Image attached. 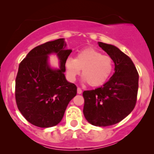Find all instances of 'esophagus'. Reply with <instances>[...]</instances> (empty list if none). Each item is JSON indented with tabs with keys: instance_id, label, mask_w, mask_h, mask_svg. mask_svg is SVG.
I'll return each mask as SVG.
<instances>
[{
	"instance_id": "esophagus-1",
	"label": "esophagus",
	"mask_w": 154,
	"mask_h": 154,
	"mask_svg": "<svg viewBox=\"0 0 154 154\" xmlns=\"http://www.w3.org/2000/svg\"><path fill=\"white\" fill-rule=\"evenodd\" d=\"M82 90H81V88H77V93H78V94H81V93H82Z\"/></svg>"
}]
</instances>
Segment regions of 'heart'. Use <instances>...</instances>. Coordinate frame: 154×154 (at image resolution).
<instances>
[{
  "label": "heart",
  "mask_w": 154,
  "mask_h": 154,
  "mask_svg": "<svg viewBox=\"0 0 154 154\" xmlns=\"http://www.w3.org/2000/svg\"><path fill=\"white\" fill-rule=\"evenodd\" d=\"M67 77L75 81L82 69L83 80L92 87H100L109 79L114 70V61L109 56L93 48L80 51L76 58L65 62Z\"/></svg>",
  "instance_id": "1"
}]
</instances>
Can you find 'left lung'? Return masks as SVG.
Masks as SVG:
<instances>
[{
	"instance_id": "1",
	"label": "left lung",
	"mask_w": 154,
	"mask_h": 154,
	"mask_svg": "<svg viewBox=\"0 0 154 154\" xmlns=\"http://www.w3.org/2000/svg\"><path fill=\"white\" fill-rule=\"evenodd\" d=\"M98 44L113 59L115 72L102 87L83 92V114L91 125L107 127L121 122L134 109L139 75L131 59L118 48Z\"/></svg>"
}]
</instances>
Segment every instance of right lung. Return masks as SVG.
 <instances>
[{
    "label": "right lung",
    "instance_id": "1",
    "mask_svg": "<svg viewBox=\"0 0 154 154\" xmlns=\"http://www.w3.org/2000/svg\"><path fill=\"white\" fill-rule=\"evenodd\" d=\"M64 39L34 48L19 63L16 78L17 107L25 119L39 128H51L62 119L69 103L77 95V86L65 77V62L72 53ZM56 53L60 68L52 69L48 55Z\"/></svg>",
    "mask_w": 154,
    "mask_h": 154
}]
</instances>
